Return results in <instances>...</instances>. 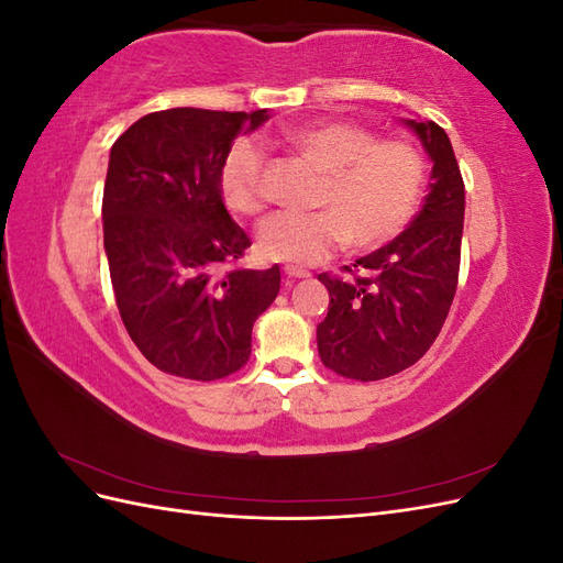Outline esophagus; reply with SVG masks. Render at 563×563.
I'll use <instances>...</instances> for the list:
<instances>
[{
    "mask_svg": "<svg viewBox=\"0 0 563 563\" xmlns=\"http://www.w3.org/2000/svg\"><path fill=\"white\" fill-rule=\"evenodd\" d=\"M284 275L291 277V279H308L310 272L302 269V267H296V265H286L284 267Z\"/></svg>",
    "mask_w": 563,
    "mask_h": 563,
    "instance_id": "1",
    "label": "esophagus"
}]
</instances>
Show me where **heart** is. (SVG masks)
<instances>
[{
    "instance_id": "b5f03b06",
    "label": "heart",
    "mask_w": 563,
    "mask_h": 563,
    "mask_svg": "<svg viewBox=\"0 0 563 563\" xmlns=\"http://www.w3.org/2000/svg\"><path fill=\"white\" fill-rule=\"evenodd\" d=\"M288 147L327 172L317 203L321 211H279L258 228L265 258L314 265L347 246L389 244L411 223L424 187L422 152L408 141L385 139L366 126L321 119L288 131ZM220 190L236 213H258L267 199V150L240 139L220 166Z\"/></svg>"
}]
</instances>
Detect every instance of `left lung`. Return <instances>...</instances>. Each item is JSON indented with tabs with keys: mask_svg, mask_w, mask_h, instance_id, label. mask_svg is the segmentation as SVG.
Listing matches in <instances>:
<instances>
[{
	"mask_svg": "<svg viewBox=\"0 0 563 563\" xmlns=\"http://www.w3.org/2000/svg\"><path fill=\"white\" fill-rule=\"evenodd\" d=\"M404 124L418 133L432 159L422 209L387 246L345 265L352 279L319 275L331 298L317 327L319 356L350 380H383L413 366L444 327L457 288L465 183L444 129L416 119Z\"/></svg>",
	"mask_w": 563,
	"mask_h": 563,
	"instance_id": "left-lung-1",
	"label": "left lung"
}]
</instances>
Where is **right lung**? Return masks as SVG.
Masks as SVG:
<instances>
[{
    "label": "right lung",
    "instance_id": "right-lung-1",
    "mask_svg": "<svg viewBox=\"0 0 563 563\" xmlns=\"http://www.w3.org/2000/svg\"><path fill=\"white\" fill-rule=\"evenodd\" d=\"M267 110L174 108L141 117L110 150L103 242L119 314L150 364L220 380L251 356V331L279 294V265L244 269L220 166Z\"/></svg>",
    "mask_w": 563,
    "mask_h": 563
}]
</instances>
